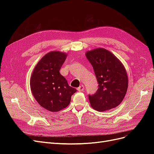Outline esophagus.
Listing matches in <instances>:
<instances>
[{"instance_id":"esophagus-1","label":"esophagus","mask_w":154,"mask_h":154,"mask_svg":"<svg viewBox=\"0 0 154 154\" xmlns=\"http://www.w3.org/2000/svg\"><path fill=\"white\" fill-rule=\"evenodd\" d=\"M77 90H78L79 92H82V91H83V90H84V86H83V85H80V87L77 88Z\"/></svg>"}]
</instances>
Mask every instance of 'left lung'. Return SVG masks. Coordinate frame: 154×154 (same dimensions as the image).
Masks as SVG:
<instances>
[{
  "instance_id": "8db88e82",
  "label": "left lung",
  "mask_w": 154,
  "mask_h": 154,
  "mask_svg": "<svg viewBox=\"0 0 154 154\" xmlns=\"http://www.w3.org/2000/svg\"><path fill=\"white\" fill-rule=\"evenodd\" d=\"M86 57L94 69L98 88L88 95L91 106L105 111L118 106L123 101L128 88V76L119 60L110 51L98 48L88 51Z\"/></svg>"
}]
</instances>
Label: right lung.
<instances>
[{"mask_svg": "<svg viewBox=\"0 0 154 154\" xmlns=\"http://www.w3.org/2000/svg\"><path fill=\"white\" fill-rule=\"evenodd\" d=\"M67 54L52 51L37 63L31 78V89L37 102L44 109L58 112L67 107L76 89L70 87L61 74Z\"/></svg>", "mask_w": 154, "mask_h": 154, "instance_id": "add662e5", "label": "right lung"}]
</instances>
